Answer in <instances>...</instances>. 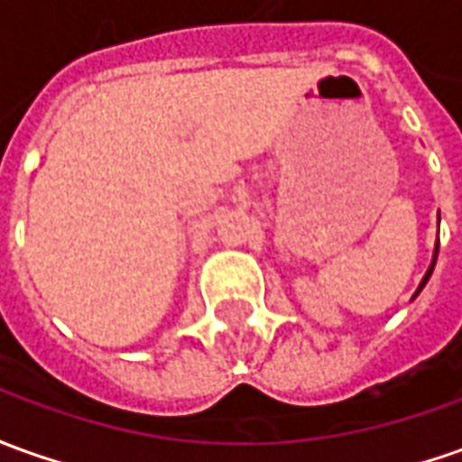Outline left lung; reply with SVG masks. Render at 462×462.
Listing matches in <instances>:
<instances>
[{
	"instance_id": "8db88e82",
	"label": "left lung",
	"mask_w": 462,
	"mask_h": 462,
	"mask_svg": "<svg viewBox=\"0 0 462 462\" xmlns=\"http://www.w3.org/2000/svg\"><path fill=\"white\" fill-rule=\"evenodd\" d=\"M435 262H438V246H435V256H432V263H430V269H428V273H425V276H422V282H420V286H418V291H415V297H418L420 291H422V286L428 284V279H430V273H432V269H435ZM412 297V299H415Z\"/></svg>"
}]
</instances>
